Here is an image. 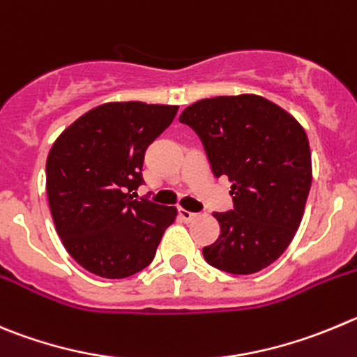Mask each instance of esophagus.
Returning <instances> with one entry per match:
<instances>
[{"instance_id":"1","label":"esophagus","mask_w":357,"mask_h":357,"mask_svg":"<svg viewBox=\"0 0 357 357\" xmlns=\"http://www.w3.org/2000/svg\"><path fill=\"white\" fill-rule=\"evenodd\" d=\"M178 213H179V218L185 220V222H192V220L197 218V213H192V211H188V209L179 208Z\"/></svg>"}]
</instances>
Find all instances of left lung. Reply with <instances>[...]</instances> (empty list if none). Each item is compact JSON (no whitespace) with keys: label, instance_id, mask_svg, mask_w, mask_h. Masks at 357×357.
Returning <instances> with one entry per match:
<instances>
[{"label":"left lung","instance_id":"left-lung-1","mask_svg":"<svg viewBox=\"0 0 357 357\" xmlns=\"http://www.w3.org/2000/svg\"><path fill=\"white\" fill-rule=\"evenodd\" d=\"M179 121L201 137L216 178L232 181L234 209L213 213L222 234L204 248L209 266L254 275L284 254L303 220L312 153L294 116L252 93L192 103Z\"/></svg>","mask_w":357,"mask_h":357}]
</instances>
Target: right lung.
Here are the masks:
<instances>
[{
  "label": "right lung",
  "mask_w": 357,
  "mask_h": 357,
  "mask_svg": "<svg viewBox=\"0 0 357 357\" xmlns=\"http://www.w3.org/2000/svg\"><path fill=\"white\" fill-rule=\"evenodd\" d=\"M178 105L109 102L61 132L47 156V199L72 259L102 278H126L155 259L174 206L133 199L144 183L148 146L176 118Z\"/></svg>",
  "instance_id": "add662e5"
}]
</instances>
